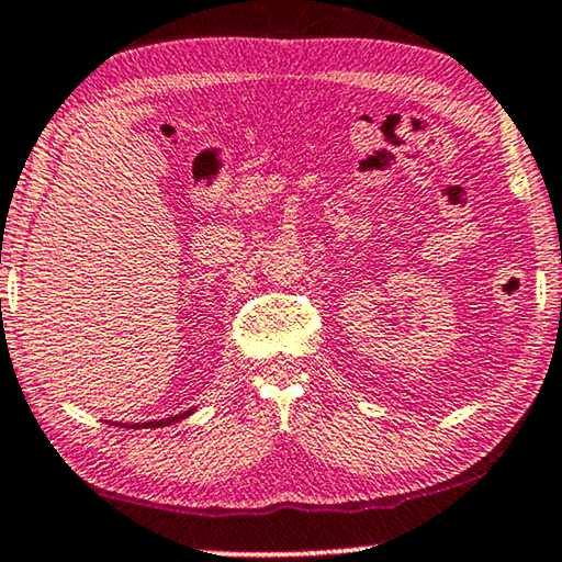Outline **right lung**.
Returning a JSON list of instances; mask_svg holds the SVG:
<instances>
[{
    "label": "right lung",
    "mask_w": 562,
    "mask_h": 562,
    "mask_svg": "<svg viewBox=\"0 0 562 562\" xmlns=\"http://www.w3.org/2000/svg\"><path fill=\"white\" fill-rule=\"evenodd\" d=\"M194 413V407L192 409H187V413H180V415H175V417H167V420H153V423H135V425H124V427H132V430H139V427H165V425H172V423H180V420H184V417H190Z\"/></svg>",
    "instance_id": "1"
}]
</instances>
